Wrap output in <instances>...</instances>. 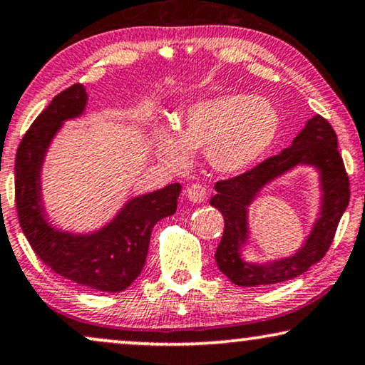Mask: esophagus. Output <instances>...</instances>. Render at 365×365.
I'll return each mask as SVG.
<instances>
[{
    "label": "esophagus",
    "instance_id": "1",
    "mask_svg": "<svg viewBox=\"0 0 365 365\" xmlns=\"http://www.w3.org/2000/svg\"><path fill=\"white\" fill-rule=\"evenodd\" d=\"M185 195H187V198L192 203H203L205 200H207L208 190H207V187H205V185L193 183V185H190L187 190H185Z\"/></svg>",
    "mask_w": 365,
    "mask_h": 365
}]
</instances>
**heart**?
Segmentation results:
<instances>
[{"instance_id": "heart-1", "label": "heart", "mask_w": 365, "mask_h": 365, "mask_svg": "<svg viewBox=\"0 0 365 365\" xmlns=\"http://www.w3.org/2000/svg\"><path fill=\"white\" fill-rule=\"evenodd\" d=\"M279 114L264 97L222 94L198 101L183 110L177 130L155 125L153 142L173 168L188 167L190 150H207L220 173H240L258 162L279 132Z\"/></svg>"}]
</instances>
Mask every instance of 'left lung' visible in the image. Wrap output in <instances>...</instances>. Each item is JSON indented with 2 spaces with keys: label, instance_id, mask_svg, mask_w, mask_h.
I'll return each instance as SVG.
<instances>
[{
  "label": "left lung",
  "instance_id": "8db88e82",
  "mask_svg": "<svg viewBox=\"0 0 365 365\" xmlns=\"http://www.w3.org/2000/svg\"><path fill=\"white\" fill-rule=\"evenodd\" d=\"M307 165L320 173L322 207L312 233L294 255L286 259L251 264L242 258L247 242V208L266 184L292 168ZM217 195L210 205L225 218V232L215 259L222 273L238 286H266L283 283L306 273L322 259L334 240L339 220L349 205V177L337 150V135L324 117L314 115L306 122L294 140L278 155L266 158L250 172L217 182Z\"/></svg>",
  "mask_w": 365,
  "mask_h": 365
}]
</instances>
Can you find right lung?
Masks as SVG:
<instances>
[{"label": "right lung", "mask_w": 365, "mask_h": 365, "mask_svg": "<svg viewBox=\"0 0 365 365\" xmlns=\"http://www.w3.org/2000/svg\"><path fill=\"white\" fill-rule=\"evenodd\" d=\"M87 92L74 84L51 101L23 137L14 162V193L19 225L46 266L73 283L120 292L142 273L152 228L177 212L180 183L127 200L114 218L89 233L56 228L43 203L41 173L48 148L66 120L84 114Z\"/></svg>", "instance_id": "add662e5"}]
</instances>
